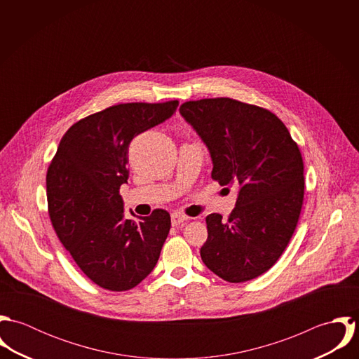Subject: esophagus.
<instances>
[{"mask_svg": "<svg viewBox=\"0 0 359 359\" xmlns=\"http://www.w3.org/2000/svg\"><path fill=\"white\" fill-rule=\"evenodd\" d=\"M187 221H188V217H185L182 214H177V212L171 214V224H172V226H178V225H181V224H184Z\"/></svg>", "mask_w": 359, "mask_h": 359, "instance_id": "1", "label": "esophagus"}]
</instances>
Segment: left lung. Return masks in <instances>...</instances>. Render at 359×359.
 Instances as JSON below:
<instances>
[{
    "mask_svg": "<svg viewBox=\"0 0 359 359\" xmlns=\"http://www.w3.org/2000/svg\"><path fill=\"white\" fill-rule=\"evenodd\" d=\"M182 117L205 142L211 178L236 185V205L228 219L205 217V266L231 283L266 272L285 252L304 199V164L286 126L269 110L231 98L189 101Z\"/></svg>",
    "mask_w": 359,
    "mask_h": 359,
    "instance_id": "1",
    "label": "left lung"
}]
</instances>
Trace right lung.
<instances>
[{"label": "right lung", "instance_id": "obj_1", "mask_svg": "<svg viewBox=\"0 0 359 359\" xmlns=\"http://www.w3.org/2000/svg\"><path fill=\"white\" fill-rule=\"evenodd\" d=\"M177 106L120 103L90 114L66 131L48 167L52 226L80 269L106 290L141 283L170 232L171 218L163 208L126 219L120 187L128 180L133 138L170 118Z\"/></svg>", "mask_w": 359, "mask_h": 359}]
</instances>
